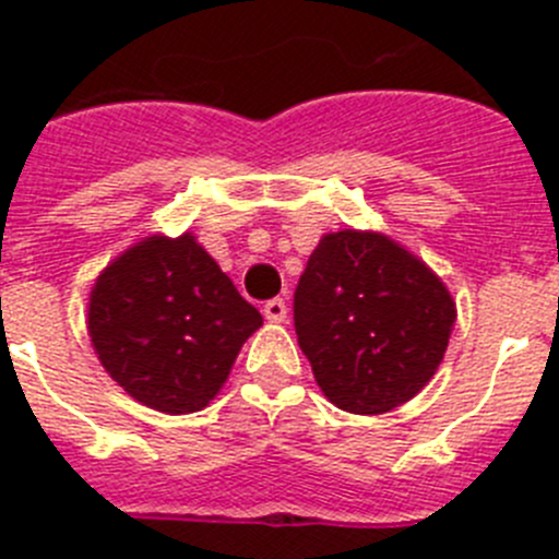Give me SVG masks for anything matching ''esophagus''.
<instances>
[{"label":"esophagus","mask_w":559,"mask_h":559,"mask_svg":"<svg viewBox=\"0 0 559 559\" xmlns=\"http://www.w3.org/2000/svg\"><path fill=\"white\" fill-rule=\"evenodd\" d=\"M263 313L269 322H285L288 319V305H285V299H269L263 305Z\"/></svg>","instance_id":"34e87169"}]
</instances>
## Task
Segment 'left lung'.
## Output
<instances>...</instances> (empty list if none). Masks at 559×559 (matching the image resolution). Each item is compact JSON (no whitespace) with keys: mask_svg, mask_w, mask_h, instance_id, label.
<instances>
[{"mask_svg":"<svg viewBox=\"0 0 559 559\" xmlns=\"http://www.w3.org/2000/svg\"><path fill=\"white\" fill-rule=\"evenodd\" d=\"M456 305L423 260L378 231L324 235L294 294V328L330 403L383 414L433 378Z\"/></svg>","mask_w":559,"mask_h":559,"instance_id":"left-lung-1","label":"left lung"}]
</instances>
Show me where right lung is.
Masks as SVG:
<instances>
[{
  "mask_svg": "<svg viewBox=\"0 0 559 559\" xmlns=\"http://www.w3.org/2000/svg\"><path fill=\"white\" fill-rule=\"evenodd\" d=\"M263 316L192 235L145 237L88 299L97 358L133 400L165 414L210 403Z\"/></svg>",
  "mask_w": 559,
  "mask_h": 559,
  "instance_id": "add662e5",
  "label": "right lung"
}]
</instances>
